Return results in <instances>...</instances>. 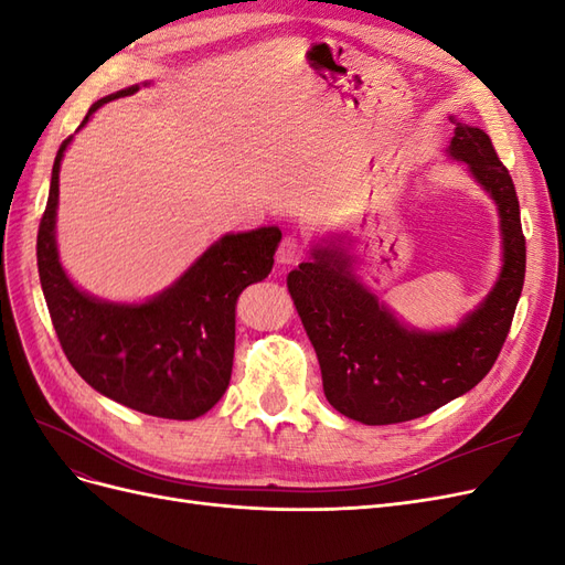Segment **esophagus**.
<instances>
[{
	"label": "esophagus",
	"instance_id": "34e87169",
	"mask_svg": "<svg viewBox=\"0 0 565 565\" xmlns=\"http://www.w3.org/2000/svg\"><path fill=\"white\" fill-rule=\"evenodd\" d=\"M306 254V243L299 235H287L278 247V264H299Z\"/></svg>",
	"mask_w": 565,
	"mask_h": 565
}]
</instances>
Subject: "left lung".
<instances>
[{
  "label": "left lung",
  "mask_w": 565,
  "mask_h": 565,
  "mask_svg": "<svg viewBox=\"0 0 565 565\" xmlns=\"http://www.w3.org/2000/svg\"><path fill=\"white\" fill-rule=\"evenodd\" d=\"M452 122L448 156L465 162L492 198L502 233L498 282L457 328L417 330L398 320L353 273L347 235L316 243L311 259L287 276L318 355L324 398L370 426L429 415L481 382L498 361L523 289L525 237L514 181L483 129Z\"/></svg>",
  "instance_id": "left-lung-1"
}]
</instances>
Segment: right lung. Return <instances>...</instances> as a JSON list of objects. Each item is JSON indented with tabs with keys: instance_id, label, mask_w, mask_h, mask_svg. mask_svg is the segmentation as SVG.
Returning a JSON list of instances; mask_svg holds the SVG:
<instances>
[{
	"instance_id": "right-lung-1",
	"label": "right lung",
	"mask_w": 565,
	"mask_h": 565,
	"mask_svg": "<svg viewBox=\"0 0 565 565\" xmlns=\"http://www.w3.org/2000/svg\"><path fill=\"white\" fill-rule=\"evenodd\" d=\"M136 92L139 84H131L96 100L79 129L108 100ZM71 141L56 152L38 233L40 282L61 347L106 398L152 417L195 419L228 388L237 297L268 276L282 233L278 226L226 233L160 295L139 303L98 299L67 278L58 259V174Z\"/></svg>"
}]
</instances>
